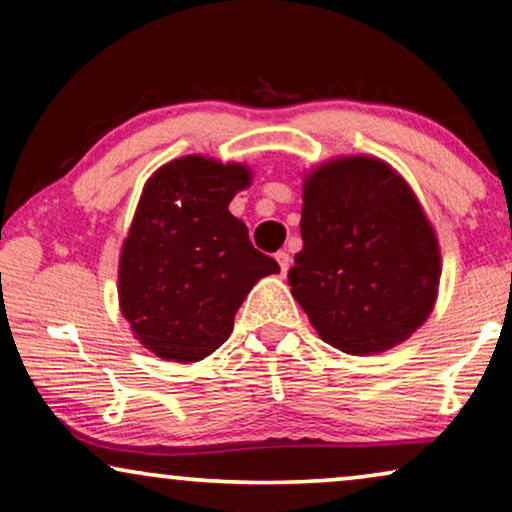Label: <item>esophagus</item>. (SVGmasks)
<instances>
[{
	"instance_id": "34e87169",
	"label": "esophagus",
	"mask_w": 512,
	"mask_h": 512,
	"mask_svg": "<svg viewBox=\"0 0 512 512\" xmlns=\"http://www.w3.org/2000/svg\"><path fill=\"white\" fill-rule=\"evenodd\" d=\"M275 258L279 263V270H282V275H286V272H289V268H291V256L286 254V251H277Z\"/></svg>"
}]
</instances>
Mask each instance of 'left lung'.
<instances>
[{"mask_svg": "<svg viewBox=\"0 0 512 512\" xmlns=\"http://www.w3.org/2000/svg\"><path fill=\"white\" fill-rule=\"evenodd\" d=\"M300 235L291 293L331 347L380 354L429 319L440 244L422 202L389 163L359 153L305 172Z\"/></svg>", "mask_w": 512, "mask_h": 512, "instance_id": "obj_1", "label": "left lung"}]
</instances>
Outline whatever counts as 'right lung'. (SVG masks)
Listing matches in <instances>:
<instances>
[{
	"mask_svg": "<svg viewBox=\"0 0 512 512\" xmlns=\"http://www.w3.org/2000/svg\"><path fill=\"white\" fill-rule=\"evenodd\" d=\"M251 179L247 165L200 153L146 179L121 247L118 305L158 359L193 363L219 349L254 284L279 272L228 209Z\"/></svg>",
	"mask_w": 512,
	"mask_h": 512,
	"instance_id": "1",
	"label": "right lung"
}]
</instances>
